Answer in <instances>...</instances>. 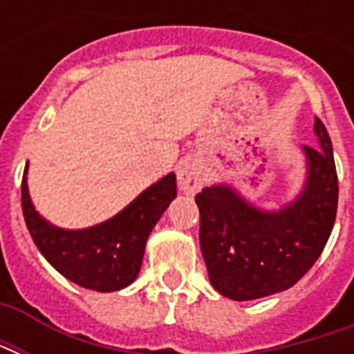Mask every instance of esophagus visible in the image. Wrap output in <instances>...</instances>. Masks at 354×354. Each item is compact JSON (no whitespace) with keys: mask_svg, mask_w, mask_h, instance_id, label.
<instances>
[{"mask_svg":"<svg viewBox=\"0 0 354 354\" xmlns=\"http://www.w3.org/2000/svg\"><path fill=\"white\" fill-rule=\"evenodd\" d=\"M178 184L185 195H195L203 187V167L195 159H185L178 167Z\"/></svg>","mask_w":354,"mask_h":354,"instance_id":"1","label":"esophagus"}]
</instances>
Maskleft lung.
<instances>
[{"label": "left lung", "mask_w": 354, "mask_h": 354, "mask_svg": "<svg viewBox=\"0 0 354 354\" xmlns=\"http://www.w3.org/2000/svg\"><path fill=\"white\" fill-rule=\"evenodd\" d=\"M320 147L304 146L307 178L281 210H261L230 185H210L195 197L201 252L208 279L222 296L248 301L288 290L319 260L337 212L332 140L315 117Z\"/></svg>", "instance_id": "left-lung-1"}]
</instances>
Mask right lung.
I'll return each instance as SVG.
<instances>
[{"instance_id": "add662e5", "label": "right lung", "mask_w": 354, "mask_h": 354, "mask_svg": "<svg viewBox=\"0 0 354 354\" xmlns=\"http://www.w3.org/2000/svg\"><path fill=\"white\" fill-rule=\"evenodd\" d=\"M26 170L22 176V212L28 231L45 260L68 281L96 292L129 286L140 273L149 233L176 197V176L170 172L149 185L119 214L87 230H60L35 210Z\"/></svg>"}]
</instances>
